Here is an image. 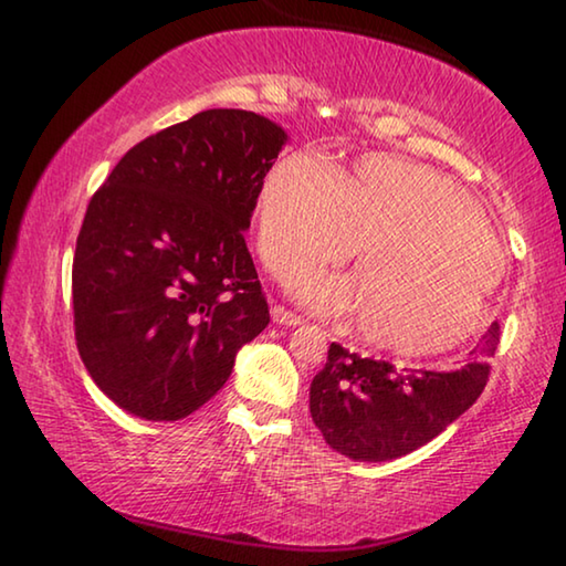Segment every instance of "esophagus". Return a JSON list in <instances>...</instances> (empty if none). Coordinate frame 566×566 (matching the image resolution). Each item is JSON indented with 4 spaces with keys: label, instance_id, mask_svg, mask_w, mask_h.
I'll return each instance as SVG.
<instances>
[{
    "label": "esophagus",
    "instance_id": "esophagus-1",
    "mask_svg": "<svg viewBox=\"0 0 566 566\" xmlns=\"http://www.w3.org/2000/svg\"><path fill=\"white\" fill-rule=\"evenodd\" d=\"M272 319L276 324H286V327H296V324L304 322L300 314H294L292 310H286V306H282V304H274L272 306Z\"/></svg>",
    "mask_w": 566,
    "mask_h": 566
}]
</instances>
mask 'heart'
Masks as SVG:
<instances>
[{
    "instance_id": "heart-1",
    "label": "heart",
    "mask_w": 566,
    "mask_h": 566,
    "mask_svg": "<svg viewBox=\"0 0 566 566\" xmlns=\"http://www.w3.org/2000/svg\"><path fill=\"white\" fill-rule=\"evenodd\" d=\"M359 243L357 277L304 273ZM256 247L272 274L319 312L357 310L377 347L427 357L462 344L482 319L504 254L467 191L437 171L367 155L337 177L294 151L266 171L256 197Z\"/></svg>"
}]
</instances>
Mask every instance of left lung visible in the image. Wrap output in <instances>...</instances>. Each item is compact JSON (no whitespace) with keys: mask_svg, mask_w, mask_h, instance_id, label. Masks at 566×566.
Here are the masks:
<instances>
[{"mask_svg":"<svg viewBox=\"0 0 566 566\" xmlns=\"http://www.w3.org/2000/svg\"><path fill=\"white\" fill-rule=\"evenodd\" d=\"M500 327L476 344V357L459 369H397L332 342L327 364L310 387V411L322 437L357 462L409 454L464 415L490 381Z\"/></svg>","mask_w":566,"mask_h":566,"instance_id":"1","label":"left lung"}]
</instances>
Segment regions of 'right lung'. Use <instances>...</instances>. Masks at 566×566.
I'll return each mask as SVG.
<instances>
[{
    "label": "right lung",
    "mask_w": 566,
    "mask_h": 566,
    "mask_svg": "<svg viewBox=\"0 0 566 566\" xmlns=\"http://www.w3.org/2000/svg\"><path fill=\"white\" fill-rule=\"evenodd\" d=\"M286 134L207 109L142 139L94 191L72 262L74 339L114 405L177 421L270 324L244 229Z\"/></svg>",
    "instance_id": "obj_1"
}]
</instances>
